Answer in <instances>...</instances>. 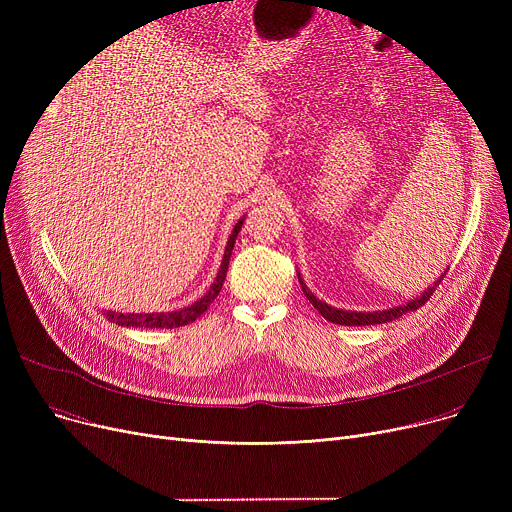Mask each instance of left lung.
<instances>
[{"label": "left lung", "instance_id": "1", "mask_svg": "<svg viewBox=\"0 0 512 512\" xmlns=\"http://www.w3.org/2000/svg\"><path fill=\"white\" fill-rule=\"evenodd\" d=\"M442 280H444V274H442V278H440L432 288L425 290L419 299H415V301H411V303H407V305L394 307V309H388V311L361 313V311H342V309H334V307L326 305L324 301H319L313 292H309V288L305 286V282H303L301 276H299L301 288H303V292H305V297L309 299V303H311L321 315H324L328 321H332V324H338V326H373V324H386V321H392V319H396V317H400V315H405V313L415 311V309H419L421 305H425L429 299H432L434 290L440 286Z\"/></svg>", "mask_w": 512, "mask_h": 512}]
</instances>
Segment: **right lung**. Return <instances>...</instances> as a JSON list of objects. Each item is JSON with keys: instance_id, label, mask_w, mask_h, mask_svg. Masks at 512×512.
I'll return each instance as SVG.
<instances>
[{"instance_id": "1", "label": "right lung", "mask_w": 512, "mask_h": 512, "mask_svg": "<svg viewBox=\"0 0 512 512\" xmlns=\"http://www.w3.org/2000/svg\"><path fill=\"white\" fill-rule=\"evenodd\" d=\"M240 226H242V220H238V224L234 226L230 238H228V245H226V251H224V259H222V267L218 272V278H215V282L211 284V288L203 294V297L193 303L191 307H184L180 311H172V313H114V311H107V319L114 321V324L118 326H126V328H180V326H186V324H193V321L203 315L207 311V307L213 303V299H218V294L224 286V280H226V272H228V263H230V255H232V249H234V242H236V236L240 232Z\"/></svg>"}]
</instances>
